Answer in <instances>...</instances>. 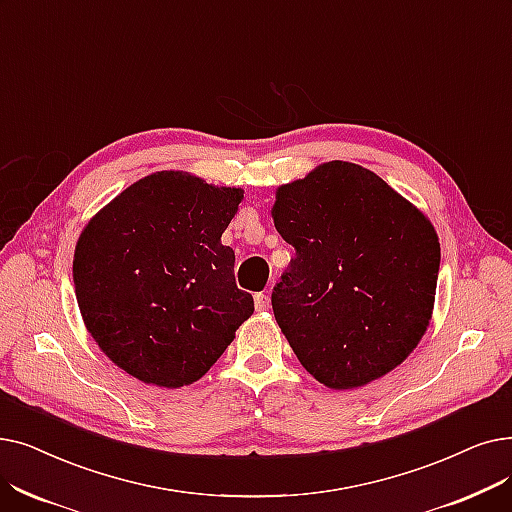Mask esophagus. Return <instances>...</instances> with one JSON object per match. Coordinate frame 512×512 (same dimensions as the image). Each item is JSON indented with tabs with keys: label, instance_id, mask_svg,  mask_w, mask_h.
<instances>
[{
	"label": "esophagus",
	"instance_id": "esophagus-1",
	"mask_svg": "<svg viewBox=\"0 0 512 512\" xmlns=\"http://www.w3.org/2000/svg\"><path fill=\"white\" fill-rule=\"evenodd\" d=\"M255 309H257V311L270 309V297L265 295V293H257V295H255Z\"/></svg>",
	"mask_w": 512,
	"mask_h": 512
}]
</instances>
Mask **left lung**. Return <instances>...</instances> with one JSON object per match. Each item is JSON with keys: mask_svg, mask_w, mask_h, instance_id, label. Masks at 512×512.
Returning a JSON list of instances; mask_svg holds the SVG:
<instances>
[{"mask_svg": "<svg viewBox=\"0 0 512 512\" xmlns=\"http://www.w3.org/2000/svg\"><path fill=\"white\" fill-rule=\"evenodd\" d=\"M272 215L295 247L272 309L303 368L330 389H353L402 364L435 301L441 253L429 219L343 161L282 186Z\"/></svg>", "mask_w": 512, "mask_h": 512, "instance_id": "8db88e82", "label": "left lung"}]
</instances>
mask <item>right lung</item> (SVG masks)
Returning a JSON list of instances; mask_svg holds the SVG:
<instances>
[{
  "instance_id": "obj_1",
  "label": "right lung",
  "mask_w": 512,
  "mask_h": 512,
  "mask_svg": "<svg viewBox=\"0 0 512 512\" xmlns=\"http://www.w3.org/2000/svg\"><path fill=\"white\" fill-rule=\"evenodd\" d=\"M240 201L238 188L159 171L85 226L73 261L81 316L108 358L142 383L198 381L253 314L234 251L221 244Z\"/></svg>"
}]
</instances>
